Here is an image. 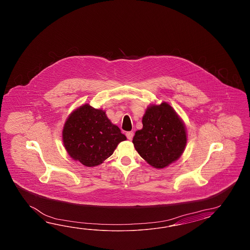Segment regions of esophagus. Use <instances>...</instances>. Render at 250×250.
I'll return each instance as SVG.
<instances>
[{
  "label": "esophagus",
  "instance_id": "obj_1",
  "mask_svg": "<svg viewBox=\"0 0 250 250\" xmlns=\"http://www.w3.org/2000/svg\"><path fill=\"white\" fill-rule=\"evenodd\" d=\"M126 136H127V139L131 140L133 137H134V132L133 131H128V132L126 133Z\"/></svg>",
  "mask_w": 250,
  "mask_h": 250
}]
</instances>
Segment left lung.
Masks as SVG:
<instances>
[{"mask_svg":"<svg viewBox=\"0 0 250 250\" xmlns=\"http://www.w3.org/2000/svg\"><path fill=\"white\" fill-rule=\"evenodd\" d=\"M142 123L132 142L147 164L161 169L181 157L186 146V127L170 104L163 102L147 107Z\"/></svg>","mask_w":250,"mask_h":250,"instance_id":"obj_1","label":"left lung"}]
</instances>
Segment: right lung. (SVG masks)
Returning <instances> with one entry per match:
<instances>
[{
  "instance_id": "1",
  "label": "right lung",
  "mask_w": 250,
  "mask_h": 250,
  "mask_svg": "<svg viewBox=\"0 0 250 250\" xmlns=\"http://www.w3.org/2000/svg\"><path fill=\"white\" fill-rule=\"evenodd\" d=\"M126 139L104 111L88 104L69 114L62 130L64 147L69 156L87 167L101 165Z\"/></svg>"
}]
</instances>
